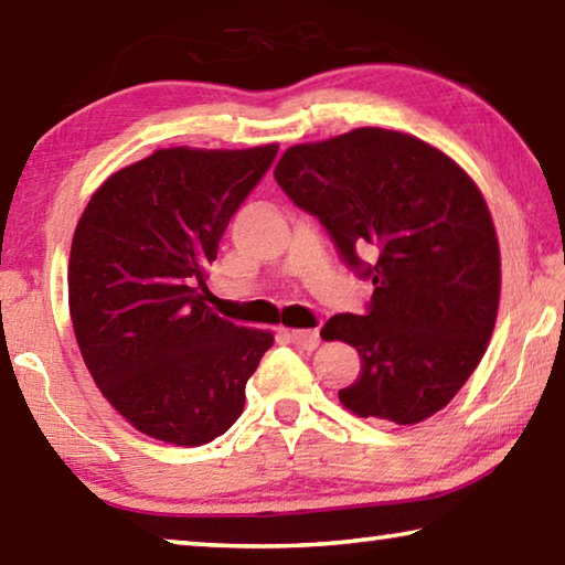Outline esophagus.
<instances>
[{"label": "esophagus", "instance_id": "obj_1", "mask_svg": "<svg viewBox=\"0 0 565 565\" xmlns=\"http://www.w3.org/2000/svg\"><path fill=\"white\" fill-rule=\"evenodd\" d=\"M289 339L296 349L301 351H313L319 347V331L317 329H299V331H289Z\"/></svg>", "mask_w": 565, "mask_h": 565}]
</instances>
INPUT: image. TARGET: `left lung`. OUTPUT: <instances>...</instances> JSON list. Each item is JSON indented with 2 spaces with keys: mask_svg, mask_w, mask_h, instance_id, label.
<instances>
[{
  "mask_svg": "<svg viewBox=\"0 0 565 565\" xmlns=\"http://www.w3.org/2000/svg\"><path fill=\"white\" fill-rule=\"evenodd\" d=\"M274 179L374 284L363 317L321 329L361 356L341 404L398 426L434 416L483 359L499 313V238L481 191L444 151L376 127L286 149Z\"/></svg>",
  "mask_w": 565,
  "mask_h": 565,
  "instance_id": "1",
  "label": "left lung"
}]
</instances>
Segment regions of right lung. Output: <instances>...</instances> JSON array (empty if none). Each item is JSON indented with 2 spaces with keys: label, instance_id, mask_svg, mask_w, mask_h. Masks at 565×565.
Listing matches in <instances>:
<instances>
[{
  "label": "right lung",
  "instance_id": "add662e5",
  "mask_svg": "<svg viewBox=\"0 0 565 565\" xmlns=\"http://www.w3.org/2000/svg\"><path fill=\"white\" fill-rule=\"evenodd\" d=\"M276 159L254 149H159L111 174L76 224L74 337L104 398L141 434L202 446L242 416L274 337L206 306L228 222Z\"/></svg>",
  "mask_w": 565,
  "mask_h": 565
}]
</instances>
